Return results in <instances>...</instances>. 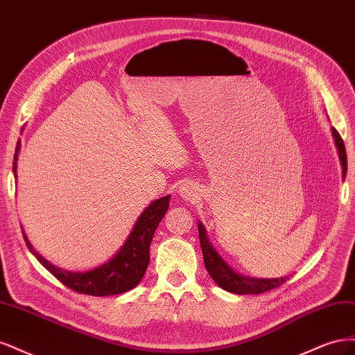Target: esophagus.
<instances>
[{
    "label": "esophagus",
    "instance_id": "34e87169",
    "mask_svg": "<svg viewBox=\"0 0 355 355\" xmlns=\"http://www.w3.org/2000/svg\"><path fill=\"white\" fill-rule=\"evenodd\" d=\"M180 192H182V196H184V198H187V200H191L196 197V188L192 185H184L180 188Z\"/></svg>",
    "mask_w": 355,
    "mask_h": 355
}]
</instances>
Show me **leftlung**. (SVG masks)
Instances as JSON below:
<instances>
[{
    "label": "left lung",
    "mask_w": 355,
    "mask_h": 355,
    "mask_svg": "<svg viewBox=\"0 0 355 355\" xmlns=\"http://www.w3.org/2000/svg\"><path fill=\"white\" fill-rule=\"evenodd\" d=\"M333 136H335V142L339 151V158L343 168V178L347 173V151H345V144H343L340 135L335 127H331ZM198 235H200V243L202 249V257H204V265H206V270L210 274V277L214 280L218 286H220L223 290L231 293L237 295H261L268 292V290H272L284 284L288 277L283 278H250L244 277L237 272H234L231 268L222 261V257L214 252L213 247L210 245L206 231L201 223H198Z\"/></svg>",
    "instance_id": "obj_1"
}]
</instances>
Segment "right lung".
<instances>
[{
	"mask_svg": "<svg viewBox=\"0 0 355 355\" xmlns=\"http://www.w3.org/2000/svg\"><path fill=\"white\" fill-rule=\"evenodd\" d=\"M19 149L20 142L16 146V154L13 158L15 178H17L16 167ZM168 202L170 196H166L149 204L145 211L139 216L135 228L132 230L130 235H128V239L123 244L120 252L111 261L87 272H71L56 268L32 249L25 232L22 231L24 239L26 241L28 249L35 254L40 263L55 275L62 284H65L68 288L73 290V292L89 296H111L124 293L127 290L135 288L146 272L149 263V245H151L158 223L164 218L168 209Z\"/></svg>",
	"mask_w": 355,
	"mask_h": 355,
	"instance_id": "1",
	"label": "right lung"
}]
</instances>
